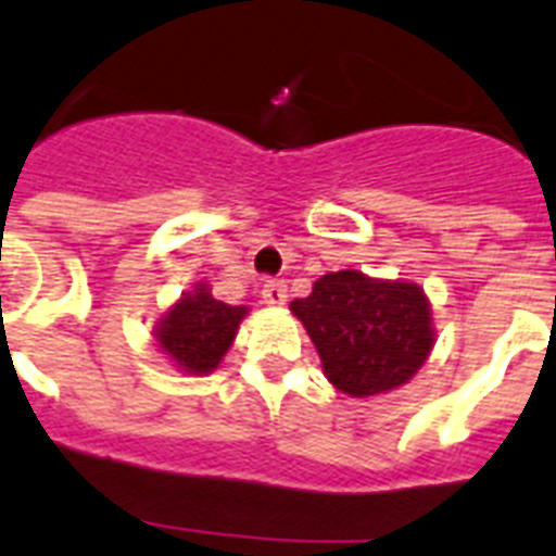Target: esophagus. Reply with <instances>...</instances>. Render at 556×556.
<instances>
[{
	"mask_svg": "<svg viewBox=\"0 0 556 556\" xmlns=\"http://www.w3.org/2000/svg\"><path fill=\"white\" fill-rule=\"evenodd\" d=\"M261 295H264V303H269V306H281V303H287V283L267 281L264 289H261Z\"/></svg>",
	"mask_w": 556,
	"mask_h": 556,
	"instance_id": "esophagus-1",
	"label": "esophagus"
}]
</instances>
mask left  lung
Returning <instances> with one entry per match:
<instances>
[{"mask_svg": "<svg viewBox=\"0 0 556 556\" xmlns=\"http://www.w3.org/2000/svg\"><path fill=\"white\" fill-rule=\"evenodd\" d=\"M326 377L351 396L405 386L433 349L430 306L419 287L371 281L357 269L324 275L309 298L292 301Z\"/></svg>", "mask_w": 556, "mask_h": 556, "instance_id": "8db88e82", "label": "left lung"}]
</instances>
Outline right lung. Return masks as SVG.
<instances>
[{
    "label": "right lung",
    "instance_id": "1",
    "mask_svg": "<svg viewBox=\"0 0 556 556\" xmlns=\"http://www.w3.org/2000/svg\"><path fill=\"white\" fill-rule=\"evenodd\" d=\"M244 315V306H227L202 287L193 295H185L165 315L156 329V340L160 349L174 363L182 365L185 371L207 374L225 357Z\"/></svg>",
    "mask_w": 556,
    "mask_h": 556
}]
</instances>
